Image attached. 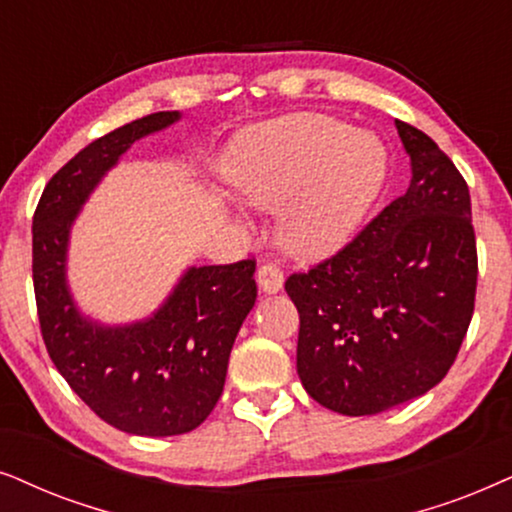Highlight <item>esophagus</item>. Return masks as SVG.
Returning <instances> with one entry per match:
<instances>
[{
    "instance_id": "esophagus-1",
    "label": "esophagus",
    "mask_w": 512,
    "mask_h": 512,
    "mask_svg": "<svg viewBox=\"0 0 512 512\" xmlns=\"http://www.w3.org/2000/svg\"><path fill=\"white\" fill-rule=\"evenodd\" d=\"M257 283H260V288L264 290V292H278L283 288V271H281V267H278V264H271V262H267V264H262L260 269H257Z\"/></svg>"
}]
</instances>
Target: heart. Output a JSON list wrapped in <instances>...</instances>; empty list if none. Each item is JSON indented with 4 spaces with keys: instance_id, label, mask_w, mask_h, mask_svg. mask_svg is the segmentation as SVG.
<instances>
[{
    "instance_id": "1",
    "label": "heart",
    "mask_w": 512,
    "mask_h": 512,
    "mask_svg": "<svg viewBox=\"0 0 512 512\" xmlns=\"http://www.w3.org/2000/svg\"><path fill=\"white\" fill-rule=\"evenodd\" d=\"M229 177L250 206L288 208L299 250L344 245L384 192L388 154L372 133L325 114H292L238 135Z\"/></svg>"
}]
</instances>
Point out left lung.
Returning a JSON list of instances; mask_svg holds the SVG:
<instances>
[{
    "label": "left lung",
    "mask_w": 512,
    "mask_h": 512,
    "mask_svg": "<svg viewBox=\"0 0 512 512\" xmlns=\"http://www.w3.org/2000/svg\"><path fill=\"white\" fill-rule=\"evenodd\" d=\"M412 182L337 255L292 274L297 374L346 417L419 398L454 365L475 309L478 248L470 194L452 159L395 121Z\"/></svg>",
    "instance_id": "1"
}]
</instances>
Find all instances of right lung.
I'll use <instances>...</instances> for the list:
<instances>
[{
  "instance_id": "add662e5",
  "label": "right lung",
  "mask_w": 512,
  "mask_h": 512,
  "mask_svg": "<svg viewBox=\"0 0 512 512\" xmlns=\"http://www.w3.org/2000/svg\"><path fill=\"white\" fill-rule=\"evenodd\" d=\"M180 119L156 112L102 135L65 163L32 217V281L46 351L109 426L166 438L194 431L220 400L229 353L257 299L255 260L192 267L152 318L107 327L81 316L65 278L70 227L135 140Z\"/></svg>"
}]
</instances>
